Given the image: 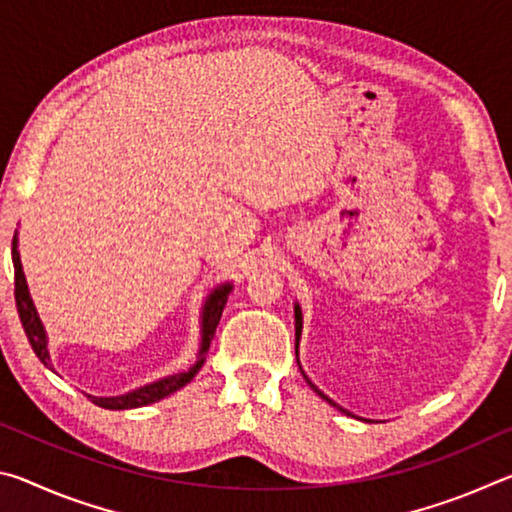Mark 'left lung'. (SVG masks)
<instances>
[{
	"label": "left lung",
	"instance_id": "8db88e82",
	"mask_svg": "<svg viewBox=\"0 0 512 512\" xmlns=\"http://www.w3.org/2000/svg\"><path fill=\"white\" fill-rule=\"evenodd\" d=\"M300 334H302V311H300V307L296 305V354H298V341H300ZM302 375H305V372H302ZM305 379H307V375H305ZM307 384L311 386V388H314V391L320 395V397H323V400L325 402H329V404H332V406H336V409H339V411H343V413H348V411H345V409H341V406L339 404H336V402H332V400H329V397L325 395V393H320L318 391V388L314 386V384H311V381L307 379ZM350 415V413H348Z\"/></svg>",
	"mask_w": 512,
	"mask_h": 512
}]
</instances>
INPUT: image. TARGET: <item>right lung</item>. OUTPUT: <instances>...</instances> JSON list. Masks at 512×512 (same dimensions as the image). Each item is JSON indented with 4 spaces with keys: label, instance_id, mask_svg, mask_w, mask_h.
Listing matches in <instances>:
<instances>
[{
    "label": "right lung",
    "instance_id": "obj_1",
    "mask_svg": "<svg viewBox=\"0 0 512 512\" xmlns=\"http://www.w3.org/2000/svg\"><path fill=\"white\" fill-rule=\"evenodd\" d=\"M11 255H13V266H15V305H17V314H20L22 327H24V332H27V339L31 343L33 352L38 354V359L45 363V366L51 368V359H49V350H47V334H45V327H42V323H40L36 307H33L31 293H29V287H27V277H24V271H22L20 250H17V235L13 237ZM230 291H232V284L225 282V284H221V287H216L210 293V296H207L205 305H203L201 350H198V361L187 372L169 375V377H164V379L153 381V384L140 386V388H135V391H131V393H124V395H117V397H94V395H88L90 400L97 404V406H101V409H110V411L137 409V406H146V404L158 402V400H162V397L176 393L185 384H189V381L196 377V372L201 370V366L205 363L207 350H210V343L214 339L216 325H219L221 314H223V307H225V302H228V293Z\"/></svg>",
    "mask_w": 512,
    "mask_h": 512
}]
</instances>
